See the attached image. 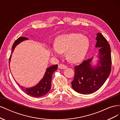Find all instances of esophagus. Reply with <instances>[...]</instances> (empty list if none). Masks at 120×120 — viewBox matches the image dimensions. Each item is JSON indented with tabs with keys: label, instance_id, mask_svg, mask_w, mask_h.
Segmentation results:
<instances>
[{
	"label": "esophagus",
	"instance_id": "1",
	"mask_svg": "<svg viewBox=\"0 0 120 120\" xmlns=\"http://www.w3.org/2000/svg\"><path fill=\"white\" fill-rule=\"evenodd\" d=\"M59 68H60V69H66L67 68V67L66 66H65L64 64H60L59 65Z\"/></svg>",
	"mask_w": 120,
	"mask_h": 120
}]
</instances>
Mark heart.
Returning a JSON list of instances; mask_svg holds the SVG:
<instances>
[{
	"label": "heart",
	"mask_w": 120,
	"mask_h": 120,
	"mask_svg": "<svg viewBox=\"0 0 120 120\" xmlns=\"http://www.w3.org/2000/svg\"><path fill=\"white\" fill-rule=\"evenodd\" d=\"M89 45V39L86 36L70 33L59 36L56 39V44L50 47V50L55 56H60L66 52V59L68 61L77 63L84 59Z\"/></svg>",
	"instance_id": "1"
}]
</instances>
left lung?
<instances>
[{
	"label": "left lung",
	"mask_w": 120,
	"mask_h": 120,
	"mask_svg": "<svg viewBox=\"0 0 120 120\" xmlns=\"http://www.w3.org/2000/svg\"><path fill=\"white\" fill-rule=\"evenodd\" d=\"M96 48H100L98 60L93 64V57L75 67V74L71 82L72 89L83 95L94 93L103 86L111 70V48L106 39L101 33L97 34Z\"/></svg>",
	"instance_id": "left-lung-1"
}]
</instances>
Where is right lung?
I'll return each instance as SVG.
<instances>
[{
	"mask_svg": "<svg viewBox=\"0 0 120 120\" xmlns=\"http://www.w3.org/2000/svg\"><path fill=\"white\" fill-rule=\"evenodd\" d=\"M28 39L25 37H20L14 42L12 46V52L9 58V64L10 62L11 57L12 54L15 49V47L19 45L20 42L24 41H26ZM57 64L53 65L46 69V71L42 79L38 83L37 85L30 88H24L23 86H21L19 83H17L18 85L21 89L23 92L27 94V95L33 97H40L45 95L48 93L51 89V82L52 79V76L53 72L57 69Z\"/></svg>",
	"mask_w": 120,
	"mask_h": 120,
	"instance_id": "1",
	"label": "right lung"
}]
</instances>
